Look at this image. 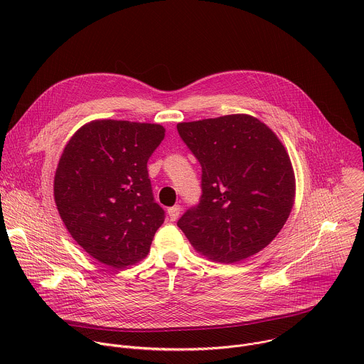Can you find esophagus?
I'll use <instances>...</instances> for the list:
<instances>
[{
  "label": "esophagus",
  "mask_w": 364,
  "mask_h": 364,
  "mask_svg": "<svg viewBox=\"0 0 364 364\" xmlns=\"http://www.w3.org/2000/svg\"><path fill=\"white\" fill-rule=\"evenodd\" d=\"M167 213H168V219H170V222H176V220L178 219L180 213H181V207H180L178 204H176V205L170 207Z\"/></svg>",
  "instance_id": "obj_1"
}]
</instances>
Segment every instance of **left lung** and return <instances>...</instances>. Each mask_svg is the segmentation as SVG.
Masks as SVG:
<instances>
[{
  "label": "left lung",
  "mask_w": 364,
  "mask_h": 364,
  "mask_svg": "<svg viewBox=\"0 0 364 364\" xmlns=\"http://www.w3.org/2000/svg\"><path fill=\"white\" fill-rule=\"evenodd\" d=\"M201 166V198L177 226L213 262L235 264L261 252L284 228L295 174L277 134L246 114L180 122Z\"/></svg>",
  "instance_id": "8db88e82"
}]
</instances>
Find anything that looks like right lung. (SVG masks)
<instances>
[{"label":"right lung","instance_id":"right-lung-1","mask_svg":"<svg viewBox=\"0 0 364 364\" xmlns=\"http://www.w3.org/2000/svg\"><path fill=\"white\" fill-rule=\"evenodd\" d=\"M164 136L159 124L96 119L66 144L55 174V201L72 237L100 264L135 265L164 223L146 170Z\"/></svg>","mask_w":364,"mask_h":364}]
</instances>
